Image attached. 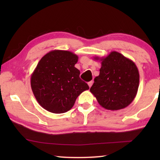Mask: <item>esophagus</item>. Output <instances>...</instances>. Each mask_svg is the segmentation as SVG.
<instances>
[{
	"mask_svg": "<svg viewBox=\"0 0 160 160\" xmlns=\"http://www.w3.org/2000/svg\"><path fill=\"white\" fill-rule=\"evenodd\" d=\"M92 84H93V81H90V82H88L89 87H90V88H91L92 85Z\"/></svg>",
	"mask_w": 160,
	"mask_h": 160,
	"instance_id": "34e87169",
	"label": "esophagus"
}]
</instances>
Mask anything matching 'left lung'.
Returning <instances> with one entry per match:
<instances>
[{
	"mask_svg": "<svg viewBox=\"0 0 160 160\" xmlns=\"http://www.w3.org/2000/svg\"><path fill=\"white\" fill-rule=\"evenodd\" d=\"M101 61L99 75L94 78L90 92L100 106L108 110L128 107L138 92L140 75L136 65L117 51L106 57H94Z\"/></svg>",
	"mask_w": 160,
	"mask_h": 160,
	"instance_id": "obj_1",
	"label": "left lung"
}]
</instances>
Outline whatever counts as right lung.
Masks as SVG:
<instances>
[{"label":"right lung","mask_w":160,"mask_h":160,"mask_svg":"<svg viewBox=\"0 0 160 160\" xmlns=\"http://www.w3.org/2000/svg\"><path fill=\"white\" fill-rule=\"evenodd\" d=\"M76 54L53 50L41 58L31 75V88L38 103L53 113L67 112L82 92L89 90L75 67Z\"/></svg>","instance_id":"add662e5"}]
</instances>
